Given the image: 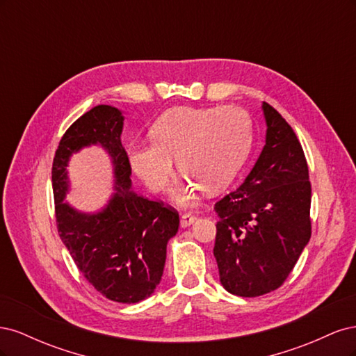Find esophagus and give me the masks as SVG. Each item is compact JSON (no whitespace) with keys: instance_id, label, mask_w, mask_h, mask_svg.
Wrapping results in <instances>:
<instances>
[{"instance_id":"obj_1","label":"esophagus","mask_w":356,"mask_h":356,"mask_svg":"<svg viewBox=\"0 0 356 356\" xmlns=\"http://www.w3.org/2000/svg\"><path fill=\"white\" fill-rule=\"evenodd\" d=\"M196 221V217L195 215H191V213H184V215H181V221H179V224H181V227L182 229H187V227H190V225Z\"/></svg>"}]
</instances>
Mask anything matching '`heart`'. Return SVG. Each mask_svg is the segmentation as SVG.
<instances>
[{
    "instance_id": "obj_1",
    "label": "heart",
    "mask_w": 356,
    "mask_h": 356,
    "mask_svg": "<svg viewBox=\"0 0 356 356\" xmlns=\"http://www.w3.org/2000/svg\"><path fill=\"white\" fill-rule=\"evenodd\" d=\"M152 144L129 148V163L148 190H165L175 174L182 184L172 193L178 204H191L199 186L215 193L238 175L252 144V124L239 108L177 106L161 114L152 126Z\"/></svg>"
}]
</instances>
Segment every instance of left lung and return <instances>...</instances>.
Returning <instances> with one entry per match:
<instances>
[{"mask_svg":"<svg viewBox=\"0 0 356 356\" xmlns=\"http://www.w3.org/2000/svg\"><path fill=\"white\" fill-rule=\"evenodd\" d=\"M266 144L242 184L215 203L213 257L230 294L258 297L284 284L310 241L307 161L285 118L263 102Z\"/></svg>","mask_w":356,"mask_h":356,"instance_id":"obj_1","label":"left lung"}]
</instances>
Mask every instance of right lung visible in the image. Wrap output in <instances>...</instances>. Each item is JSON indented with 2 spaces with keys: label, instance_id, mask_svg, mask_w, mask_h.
Masks as SVG:
<instances>
[{
  "label": "right lung",
  "instance_id": "obj_1",
  "mask_svg": "<svg viewBox=\"0 0 356 356\" xmlns=\"http://www.w3.org/2000/svg\"><path fill=\"white\" fill-rule=\"evenodd\" d=\"M124 117L111 105H96L75 120L53 159L51 182L58 232L79 270L102 296L117 303H138L161 281L166 246L179 227L178 212L138 196L131 163L122 145ZM101 146L113 166V195L98 211L75 210L66 168L83 147Z\"/></svg>",
  "mask_w": 356,
  "mask_h": 356
}]
</instances>
